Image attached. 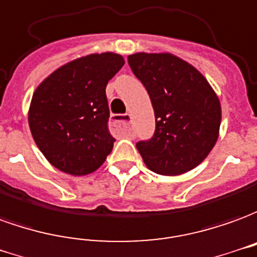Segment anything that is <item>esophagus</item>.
<instances>
[{
	"label": "esophagus",
	"mask_w": 257,
	"mask_h": 257,
	"mask_svg": "<svg viewBox=\"0 0 257 257\" xmlns=\"http://www.w3.org/2000/svg\"><path fill=\"white\" fill-rule=\"evenodd\" d=\"M112 128L120 134H130L132 133V114L124 113L116 116L112 120Z\"/></svg>",
	"instance_id": "1"
}]
</instances>
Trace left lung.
Segmentation results:
<instances>
[{
	"instance_id": "left-lung-1",
	"label": "left lung",
	"mask_w": 257,
	"mask_h": 257,
	"mask_svg": "<svg viewBox=\"0 0 257 257\" xmlns=\"http://www.w3.org/2000/svg\"><path fill=\"white\" fill-rule=\"evenodd\" d=\"M128 66L147 88L155 133L138 141V152L155 173L176 176L196 167L219 137L221 109L206 79L170 54H134Z\"/></svg>"
}]
</instances>
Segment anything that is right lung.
<instances>
[{
  "instance_id": "obj_1",
  "label": "right lung",
  "mask_w": 257,
  "mask_h": 257,
  "mask_svg": "<svg viewBox=\"0 0 257 257\" xmlns=\"http://www.w3.org/2000/svg\"><path fill=\"white\" fill-rule=\"evenodd\" d=\"M123 65L117 54H92L59 67L38 85L29 125L52 166L85 176L105 162L114 143L105 88Z\"/></svg>"
}]
</instances>
